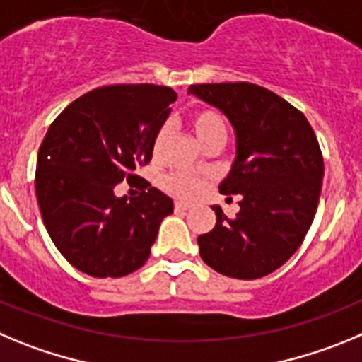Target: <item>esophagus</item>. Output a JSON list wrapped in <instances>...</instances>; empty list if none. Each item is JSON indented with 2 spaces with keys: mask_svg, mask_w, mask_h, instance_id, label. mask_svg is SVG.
Returning <instances> with one entry per match:
<instances>
[{
  "mask_svg": "<svg viewBox=\"0 0 362 362\" xmlns=\"http://www.w3.org/2000/svg\"><path fill=\"white\" fill-rule=\"evenodd\" d=\"M175 209H177V211H187V209H191V205L185 204V202H175Z\"/></svg>",
  "mask_w": 362,
  "mask_h": 362,
  "instance_id": "34e87169",
  "label": "esophagus"
}]
</instances>
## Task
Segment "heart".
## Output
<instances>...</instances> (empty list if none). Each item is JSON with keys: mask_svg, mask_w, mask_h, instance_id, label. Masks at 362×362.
<instances>
[{"mask_svg": "<svg viewBox=\"0 0 362 362\" xmlns=\"http://www.w3.org/2000/svg\"><path fill=\"white\" fill-rule=\"evenodd\" d=\"M187 124L191 132H193V135L197 136V141L202 144V148H205L207 144H213V142L226 144L227 135H229V124H227L226 115L214 108H202L193 112L189 115ZM164 142L165 128H160L153 136V155L160 153ZM162 185L168 189L169 193L180 198H193L200 191V182L197 178L180 173L165 175Z\"/></svg>", "mask_w": 362, "mask_h": 362, "instance_id": "b5f03b06", "label": "heart"}]
</instances>
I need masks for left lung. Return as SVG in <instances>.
I'll list each match as a JSON object with an SVG mask.
<instances>
[{
    "mask_svg": "<svg viewBox=\"0 0 362 362\" xmlns=\"http://www.w3.org/2000/svg\"><path fill=\"white\" fill-rule=\"evenodd\" d=\"M189 93L226 113L236 133V158L220 184L229 218L213 205L216 226L198 236L200 256L229 278L258 279L299 249L315 216L323 184L317 136L291 103L252 83L191 84Z\"/></svg>",
    "mask_w": 362,
    "mask_h": 362,
    "instance_id": "left-lung-1",
    "label": "left lung"
}]
</instances>
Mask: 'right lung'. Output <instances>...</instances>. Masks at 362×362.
Masks as SVG:
<instances>
[{"label":"right lung","mask_w":362,"mask_h":362,"mask_svg":"<svg viewBox=\"0 0 362 362\" xmlns=\"http://www.w3.org/2000/svg\"><path fill=\"white\" fill-rule=\"evenodd\" d=\"M177 93L157 84H112L59 113L37 153L35 197L43 223L68 263L93 278H120L149 258L173 200L135 173L149 164L153 136ZM122 180L141 189L117 199Z\"/></svg>","instance_id":"add662e5"}]
</instances>
